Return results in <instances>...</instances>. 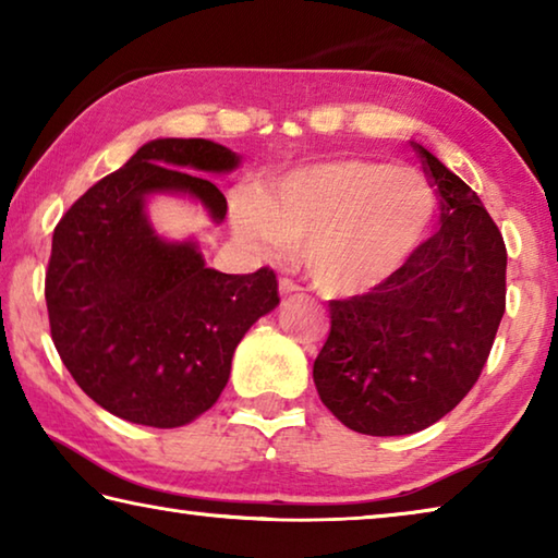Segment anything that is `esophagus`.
<instances>
[{
  "mask_svg": "<svg viewBox=\"0 0 558 558\" xmlns=\"http://www.w3.org/2000/svg\"><path fill=\"white\" fill-rule=\"evenodd\" d=\"M278 288H280V295H282V298L295 295V292H300V286H298V282H292V280H288V278H282Z\"/></svg>",
  "mask_w": 558,
  "mask_h": 558,
  "instance_id": "obj_1",
  "label": "esophagus"
}]
</instances>
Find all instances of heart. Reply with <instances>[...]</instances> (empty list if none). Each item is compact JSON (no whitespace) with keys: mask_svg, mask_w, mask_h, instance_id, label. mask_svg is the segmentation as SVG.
<instances>
[{"mask_svg":"<svg viewBox=\"0 0 558 558\" xmlns=\"http://www.w3.org/2000/svg\"><path fill=\"white\" fill-rule=\"evenodd\" d=\"M433 216L436 194L415 169L337 159L292 169L260 196L243 194L233 206V231L268 260L300 245L319 290L362 295L411 260Z\"/></svg>","mask_w":558,"mask_h":558,"instance_id":"b5f03b06","label":"heart"}]
</instances>
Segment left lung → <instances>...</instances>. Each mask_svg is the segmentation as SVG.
Masks as SVG:
<instances>
[{"mask_svg": "<svg viewBox=\"0 0 558 558\" xmlns=\"http://www.w3.org/2000/svg\"><path fill=\"white\" fill-rule=\"evenodd\" d=\"M440 196V229L379 288L329 302L332 329L313 379L364 436H409L475 386L505 315L507 248L480 196L413 143Z\"/></svg>", "mask_w": 558, "mask_h": 558, "instance_id": "left-lung-1", "label": "left lung"}]
</instances>
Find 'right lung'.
I'll use <instances>...</instances> for the list:
<instances>
[{
  "label": "right lung",
  "mask_w": 558,
  "mask_h": 558,
  "mask_svg": "<svg viewBox=\"0 0 558 558\" xmlns=\"http://www.w3.org/2000/svg\"><path fill=\"white\" fill-rule=\"evenodd\" d=\"M241 165L202 137H159L102 177L53 231L46 307L75 384L118 418L153 428L192 423L219 401L235 347L278 307L276 272L206 268L199 241H172L147 216L153 196H186L214 223L226 196L204 174Z\"/></svg>",
  "instance_id": "right-lung-1"
}]
</instances>
